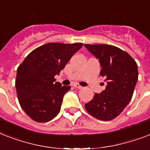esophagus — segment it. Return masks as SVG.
<instances>
[{
  "label": "esophagus",
  "instance_id": "esophagus-1",
  "mask_svg": "<svg viewBox=\"0 0 150 150\" xmlns=\"http://www.w3.org/2000/svg\"><path fill=\"white\" fill-rule=\"evenodd\" d=\"M73 86L75 87V88H77V89H82V86H79V84H77V83H75V84H73Z\"/></svg>",
  "mask_w": 150,
  "mask_h": 150
}]
</instances>
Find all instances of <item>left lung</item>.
<instances>
[{
	"mask_svg": "<svg viewBox=\"0 0 150 150\" xmlns=\"http://www.w3.org/2000/svg\"><path fill=\"white\" fill-rule=\"evenodd\" d=\"M84 46L99 60L100 75L107 84L103 91L95 93L85 107L94 117L110 121L118 116L132 100L139 75L137 64L128 53L114 46Z\"/></svg>",
	"mask_w": 150,
	"mask_h": 150,
	"instance_id": "left-lung-1",
	"label": "left lung"
}]
</instances>
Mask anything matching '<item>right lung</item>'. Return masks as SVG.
Masks as SVG:
<instances>
[{"instance_id": "add662e5", "label": "right lung", "mask_w": 150, "mask_h": 150, "mask_svg": "<svg viewBox=\"0 0 150 150\" xmlns=\"http://www.w3.org/2000/svg\"><path fill=\"white\" fill-rule=\"evenodd\" d=\"M82 47V43H47L29 53L18 66L15 80L18 99L33 121L47 122L58 114L71 86H62L54 76Z\"/></svg>"}]
</instances>
